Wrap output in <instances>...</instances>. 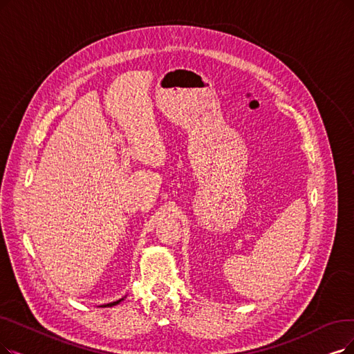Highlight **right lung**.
<instances>
[{"instance_id": "1", "label": "right lung", "mask_w": 354, "mask_h": 354, "mask_svg": "<svg viewBox=\"0 0 354 354\" xmlns=\"http://www.w3.org/2000/svg\"><path fill=\"white\" fill-rule=\"evenodd\" d=\"M120 301H123V298H122V299H119V301H116V302H110V304H107V305H103V306H113V305H118Z\"/></svg>"}]
</instances>
